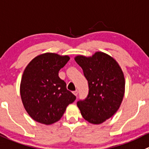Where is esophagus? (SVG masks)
Returning a JSON list of instances; mask_svg holds the SVG:
<instances>
[{"label":"esophagus","instance_id":"1","mask_svg":"<svg viewBox=\"0 0 149 149\" xmlns=\"http://www.w3.org/2000/svg\"><path fill=\"white\" fill-rule=\"evenodd\" d=\"M73 95H75V96H77V95H78V91L77 90L74 91V92H73Z\"/></svg>","mask_w":149,"mask_h":149}]
</instances>
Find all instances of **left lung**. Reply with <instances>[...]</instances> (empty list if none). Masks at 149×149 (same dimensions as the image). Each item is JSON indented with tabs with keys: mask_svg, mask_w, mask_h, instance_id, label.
I'll return each instance as SVG.
<instances>
[{
	"mask_svg": "<svg viewBox=\"0 0 149 149\" xmlns=\"http://www.w3.org/2000/svg\"><path fill=\"white\" fill-rule=\"evenodd\" d=\"M83 70L89 84V95L77 102L84 119L93 125H100L116 113L125 92V79L119 63L113 57L96 52L89 57H74Z\"/></svg>",
	"mask_w": 149,
	"mask_h": 149,
	"instance_id": "1",
	"label": "left lung"
}]
</instances>
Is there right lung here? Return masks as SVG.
<instances>
[{
    "label": "right lung",
    "instance_id": "right-lung-1",
    "mask_svg": "<svg viewBox=\"0 0 149 149\" xmlns=\"http://www.w3.org/2000/svg\"><path fill=\"white\" fill-rule=\"evenodd\" d=\"M70 60L68 55L47 52L28 63L20 82L24 108L34 121L49 125L58 122L76 96L60 79L59 70Z\"/></svg>",
    "mask_w": 149,
    "mask_h": 149
}]
</instances>
